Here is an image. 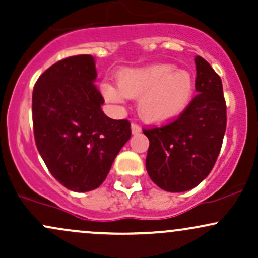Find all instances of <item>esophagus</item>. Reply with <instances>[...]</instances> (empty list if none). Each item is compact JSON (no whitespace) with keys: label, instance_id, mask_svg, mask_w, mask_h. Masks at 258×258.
I'll list each match as a JSON object with an SVG mask.
<instances>
[{"label":"esophagus","instance_id":"esophagus-1","mask_svg":"<svg viewBox=\"0 0 258 258\" xmlns=\"http://www.w3.org/2000/svg\"><path fill=\"white\" fill-rule=\"evenodd\" d=\"M131 130H132L133 135H137V133H139V132L142 131L141 126L137 125V123H132V125H131Z\"/></svg>","mask_w":258,"mask_h":258}]
</instances>
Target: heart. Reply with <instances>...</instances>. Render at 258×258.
Masks as SVG:
<instances>
[{
	"label": "heart",
	"instance_id": "heart-1",
	"mask_svg": "<svg viewBox=\"0 0 258 258\" xmlns=\"http://www.w3.org/2000/svg\"><path fill=\"white\" fill-rule=\"evenodd\" d=\"M117 84L103 85L105 99L122 104L128 98L139 97V115L153 123L167 122L179 116L193 94L190 74L176 70L171 64L125 69L117 75Z\"/></svg>",
	"mask_w": 258,
	"mask_h": 258
}]
</instances>
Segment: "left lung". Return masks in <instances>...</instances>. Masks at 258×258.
<instances>
[{
	"label": "left lung",
	"mask_w": 258,
	"mask_h": 258,
	"mask_svg": "<svg viewBox=\"0 0 258 258\" xmlns=\"http://www.w3.org/2000/svg\"><path fill=\"white\" fill-rule=\"evenodd\" d=\"M198 94L177 119L143 128L149 139L146 167L150 179L166 191L197 186L214 168L223 143L227 105L222 80L200 55L195 57Z\"/></svg>",
	"instance_id": "left-lung-1"
}]
</instances>
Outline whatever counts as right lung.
I'll return each mask as SVG.
<instances>
[{
  "instance_id": "1",
  "label": "right lung",
  "mask_w": 258,
  "mask_h": 258,
  "mask_svg": "<svg viewBox=\"0 0 258 258\" xmlns=\"http://www.w3.org/2000/svg\"><path fill=\"white\" fill-rule=\"evenodd\" d=\"M93 57L57 61L37 79L32 92L34 137L52 176L65 188L90 191L104 182L131 137L128 120H112L94 80Z\"/></svg>"
}]
</instances>
